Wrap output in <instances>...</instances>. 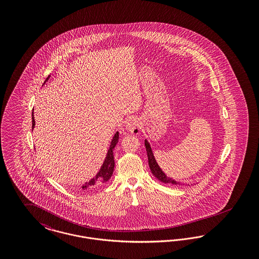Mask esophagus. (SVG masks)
I'll list each match as a JSON object with an SVG mask.
<instances>
[{
    "instance_id": "obj_1",
    "label": "esophagus",
    "mask_w": 259,
    "mask_h": 259,
    "mask_svg": "<svg viewBox=\"0 0 259 259\" xmlns=\"http://www.w3.org/2000/svg\"><path fill=\"white\" fill-rule=\"evenodd\" d=\"M141 121L139 118L133 117L129 120V122L126 125V130L132 134H139V132L141 131Z\"/></svg>"
}]
</instances>
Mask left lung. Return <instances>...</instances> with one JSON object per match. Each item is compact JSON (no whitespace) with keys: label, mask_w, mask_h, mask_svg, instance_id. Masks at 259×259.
Masks as SVG:
<instances>
[{"label":"left lung","mask_w":259,"mask_h":259,"mask_svg":"<svg viewBox=\"0 0 259 259\" xmlns=\"http://www.w3.org/2000/svg\"><path fill=\"white\" fill-rule=\"evenodd\" d=\"M145 146H146L147 152H148V165H149V169H150V171L152 172V175H153L156 179H158L160 182L164 183V184L180 185V183H178V182L174 181L172 179L168 178V177L165 175V172H163V171L161 170L160 167L158 166L157 162H156L155 158H154V155H153V153H152V150H151V148H150V145L148 144V142L147 140H145Z\"/></svg>","instance_id":"1"}]
</instances>
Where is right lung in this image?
<instances>
[{
	"label": "right lung",
	"mask_w": 259,
	"mask_h": 259,
	"mask_svg": "<svg viewBox=\"0 0 259 259\" xmlns=\"http://www.w3.org/2000/svg\"><path fill=\"white\" fill-rule=\"evenodd\" d=\"M50 77V75H49V76L47 77V79L45 80L44 84L49 80ZM33 111H34V110H33ZM34 127H35V118H34V111H33V112H32V129H34ZM118 137H119V134H118V132H116V133L114 134V136H113L112 140H111V146H110V148H109V150H108L107 156H106V158H105V161H104V163H103V165H102L100 171H99L98 174L96 175L95 178L91 179L88 183H85L84 185L81 186V188H82L83 190L90 189V188H92L93 186H98V185H104V184H106V183L111 179V176H112V172H113V169H114L113 149L115 148L116 144L118 143Z\"/></svg>",
	"instance_id": "right-lung-1"
}]
</instances>
